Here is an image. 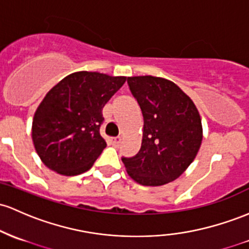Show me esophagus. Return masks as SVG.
<instances>
[{
    "label": "esophagus",
    "mask_w": 249,
    "mask_h": 249,
    "mask_svg": "<svg viewBox=\"0 0 249 249\" xmlns=\"http://www.w3.org/2000/svg\"><path fill=\"white\" fill-rule=\"evenodd\" d=\"M111 142H112V144H113L114 146H118L119 144H120V142H122V137H120V136H118V137L111 138Z\"/></svg>",
    "instance_id": "34e87169"
}]
</instances>
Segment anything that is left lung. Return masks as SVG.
<instances>
[{
    "label": "left lung",
    "mask_w": 249,
    "mask_h": 249,
    "mask_svg": "<svg viewBox=\"0 0 249 249\" xmlns=\"http://www.w3.org/2000/svg\"><path fill=\"white\" fill-rule=\"evenodd\" d=\"M144 118L138 154L123 157L133 181L157 187L175 181L187 170L202 142L201 117L195 104L174 84L157 76L127 78Z\"/></svg>",
    "instance_id": "left-lung-1"
}]
</instances>
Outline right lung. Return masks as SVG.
<instances>
[{
    "mask_svg": "<svg viewBox=\"0 0 249 249\" xmlns=\"http://www.w3.org/2000/svg\"><path fill=\"white\" fill-rule=\"evenodd\" d=\"M126 76L98 72L67 75L46 94L34 114L32 137L47 168L65 176L89 170L103 150V107Z\"/></svg>",
    "mask_w": 249,
    "mask_h": 249,
    "instance_id": "add662e5",
    "label": "right lung"
}]
</instances>
